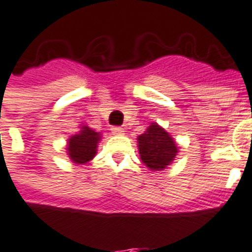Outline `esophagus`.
<instances>
[{
    "instance_id": "34e87169",
    "label": "esophagus",
    "mask_w": 252,
    "mask_h": 252,
    "mask_svg": "<svg viewBox=\"0 0 252 252\" xmlns=\"http://www.w3.org/2000/svg\"><path fill=\"white\" fill-rule=\"evenodd\" d=\"M111 133H113L114 135H122V134H125V128L119 127V126H115V127L111 128Z\"/></svg>"
}]
</instances>
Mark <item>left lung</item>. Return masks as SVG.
<instances>
[{
    "label": "left lung",
    "mask_w": 252,
    "mask_h": 252,
    "mask_svg": "<svg viewBox=\"0 0 252 252\" xmlns=\"http://www.w3.org/2000/svg\"><path fill=\"white\" fill-rule=\"evenodd\" d=\"M137 139L139 157L150 170H164L179 153L172 135L157 124L150 125Z\"/></svg>",
    "instance_id": "1"
}]
</instances>
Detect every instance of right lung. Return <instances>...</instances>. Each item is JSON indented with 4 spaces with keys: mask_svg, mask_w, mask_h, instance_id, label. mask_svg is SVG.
I'll return each instance as SVG.
<instances>
[{
    "mask_svg": "<svg viewBox=\"0 0 252 252\" xmlns=\"http://www.w3.org/2000/svg\"><path fill=\"white\" fill-rule=\"evenodd\" d=\"M100 141V134L88 126H82L80 131L69 137L67 145L68 157L73 164H87L95 157L98 142Z\"/></svg>",
    "mask_w": 252,
    "mask_h": 252,
    "instance_id": "1",
    "label": "right lung"
}]
</instances>
